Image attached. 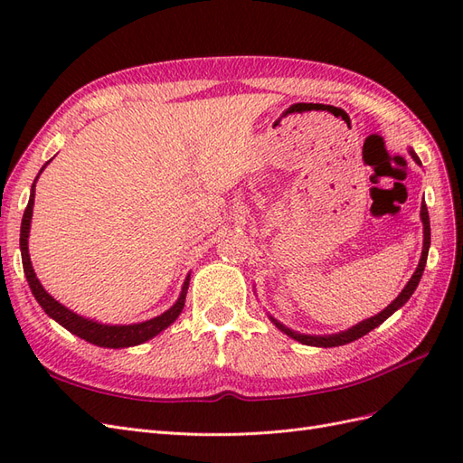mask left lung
Here are the masks:
<instances>
[{
  "label": "left lung",
  "instance_id": "8db88e82",
  "mask_svg": "<svg viewBox=\"0 0 463 463\" xmlns=\"http://www.w3.org/2000/svg\"><path fill=\"white\" fill-rule=\"evenodd\" d=\"M410 154H411V158H413L417 164H421V160L417 158V154H415L413 150H410ZM421 222H423V253H421V260H419L417 269H415L413 276L410 278L408 286H405V288L402 289L400 296H398L394 301H392L384 311H381V313L371 317V318H367V320L359 322V325L352 326V328L345 330V332L330 334V335H309V334L293 332V330H289L288 326H284L282 322H278L274 317H270V320L274 322L276 328H279L284 334H288L289 338L298 340V342H301V344H305V345L335 347V345H344V344L354 342V340L361 338V335H365V334H369L371 330H374L376 326H381L383 322H384L390 315H394V313L400 309V307H403L405 303H408V299L413 296V291H415L417 286H419V279H421V276H423L425 264H427V255H429V247H430V222H429V210H427V204H425V203H421Z\"/></svg>",
  "mask_w": 463,
  "mask_h": 463
}]
</instances>
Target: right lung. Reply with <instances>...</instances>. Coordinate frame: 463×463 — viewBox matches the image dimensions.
Here are the masks:
<instances>
[{"label": "right lung", "instance_id": "add662e5", "mask_svg": "<svg viewBox=\"0 0 463 463\" xmlns=\"http://www.w3.org/2000/svg\"><path fill=\"white\" fill-rule=\"evenodd\" d=\"M46 164H50V162H46ZM44 167H42V170H44ZM42 170H40V174H42ZM36 179H38V175H36ZM36 179L33 184L31 199H29V204H26V208H24L23 222H21V257H23V269H24L26 282H29L33 296L40 303L42 309H44V313L50 318H53L55 322H60V325L63 328H67L69 332H73L75 335H79V338L87 340L94 345L114 347V349L143 344V342L154 338V335L160 334L162 330L170 326L172 322L181 315V311H184L187 288H189V276L185 278V284H184V289H181L179 299L165 313H162L160 317H154L150 320H145V322H137V325H123V326H119V325H114V326L100 325V322L85 318V317H80L73 311H69L67 307H63L60 301H55L50 296V293L44 288H42V284L38 282V278L33 270L31 257H29V232H31V220H33Z\"/></svg>", "mask_w": 463, "mask_h": 463}]
</instances>
